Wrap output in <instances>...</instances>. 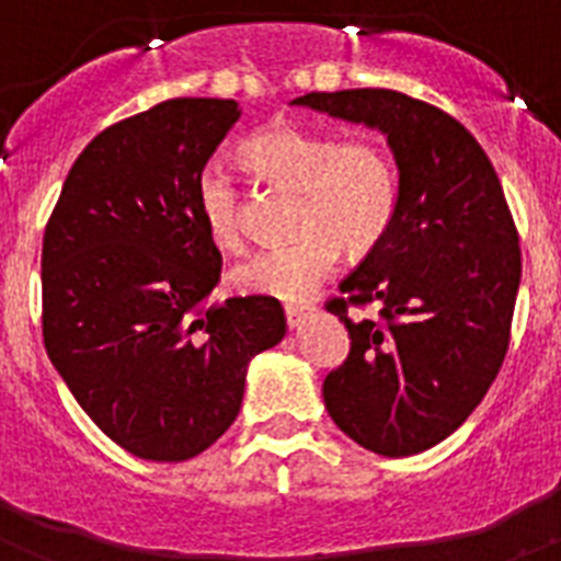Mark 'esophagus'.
Wrapping results in <instances>:
<instances>
[{
	"instance_id": "1",
	"label": "esophagus",
	"mask_w": 561,
	"mask_h": 561,
	"mask_svg": "<svg viewBox=\"0 0 561 561\" xmlns=\"http://www.w3.org/2000/svg\"><path fill=\"white\" fill-rule=\"evenodd\" d=\"M311 306H286L284 309V314H286V325H289V329H297V325L304 323L306 317L311 314Z\"/></svg>"
}]
</instances>
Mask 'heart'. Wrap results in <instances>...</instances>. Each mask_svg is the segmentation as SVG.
I'll use <instances>...</instances> for the list:
<instances>
[{
	"mask_svg": "<svg viewBox=\"0 0 561 561\" xmlns=\"http://www.w3.org/2000/svg\"><path fill=\"white\" fill-rule=\"evenodd\" d=\"M241 160L257 180L295 191L291 241L255 252L232 266L230 284L247 295L306 300L336 266L374 252L399 210V168L379 140L300 126H270L241 146ZM196 210L213 244H244V199L236 176L205 165L196 176Z\"/></svg>",
	"mask_w": 561,
	"mask_h": 561,
	"instance_id": "1",
	"label": "heart"
}]
</instances>
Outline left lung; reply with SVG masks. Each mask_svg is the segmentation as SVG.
<instances>
[{
    "label": "left lung",
    "instance_id": "obj_1",
    "mask_svg": "<svg viewBox=\"0 0 561 561\" xmlns=\"http://www.w3.org/2000/svg\"><path fill=\"white\" fill-rule=\"evenodd\" d=\"M388 137L399 168L390 232L325 309L351 351L323 381L342 433L385 458L435 447L469 419L508 351L519 236L492 162L455 117L393 89L295 98ZM351 305L380 314L354 321Z\"/></svg>",
    "mask_w": 561,
    "mask_h": 561
}]
</instances>
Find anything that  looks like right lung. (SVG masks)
<instances>
[{
	"mask_svg": "<svg viewBox=\"0 0 561 561\" xmlns=\"http://www.w3.org/2000/svg\"><path fill=\"white\" fill-rule=\"evenodd\" d=\"M241 117L173 98L114 123L69 168L44 230L42 331L83 413L126 453L180 463L227 433L247 365L284 340L275 297L210 304L221 252L196 176Z\"/></svg>",
	"mask_w": 561,
	"mask_h": 561,
	"instance_id": "add662e5",
	"label": "right lung"
}]
</instances>
